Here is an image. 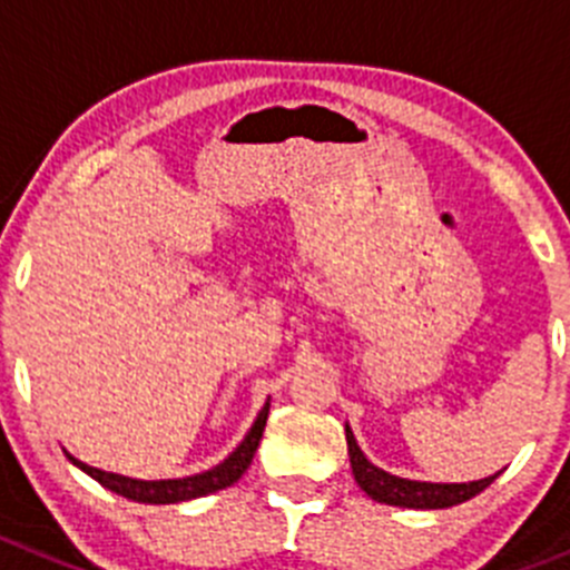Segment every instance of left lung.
I'll return each mask as SVG.
<instances>
[{"instance_id": "left-lung-1", "label": "left lung", "mask_w": 570, "mask_h": 570, "mask_svg": "<svg viewBox=\"0 0 570 570\" xmlns=\"http://www.w3.org/2000/svg\"><path fill=\"white\" fill-rule=\"evenodd\" d=\"M345 441H348V459H351V472H354V481L360 483L371 501L387 503V507H402V509H450L459 507V503L470 501L475 494H481L494 478V475L481 478V481H466V483H430V481H411V478H399L391 472L380 470L376 464H371L365 459V453L360 450L357 439L351 433V428L345 424Z\"/></svg>"}]
</instances>
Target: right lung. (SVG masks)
<instances>
[{"label": "right lung", "mask_w": 570, "mask_h": 570, "mask_svg": "<svg viewBox=\"0 0 570 570\" xmlns=\"http://www.w3.org/2000/svg\"><path fill=\"white\" fill-rule=\"evenodd\" d=\"M269 402L261 407V413L255 416L253 428L247 430V435L242 439V444L227 455L222 464H216L213 470L196 472V475L188 478H168V481H140V478H126L117 475V472H104L98 466H89L83 461H78L76 455L67 459L78 466V470L87 472L89 478L100 483V487L111 489L115 494H124L129 501L137 503H154V507H163V503H183V501H196V498H205V494L219 492V489L233 487L238 478L247 472L249 461H253L255 450H258V441L264 435V424H267Z\"/></svg>", "instance_id": "1"}]
</instances>
